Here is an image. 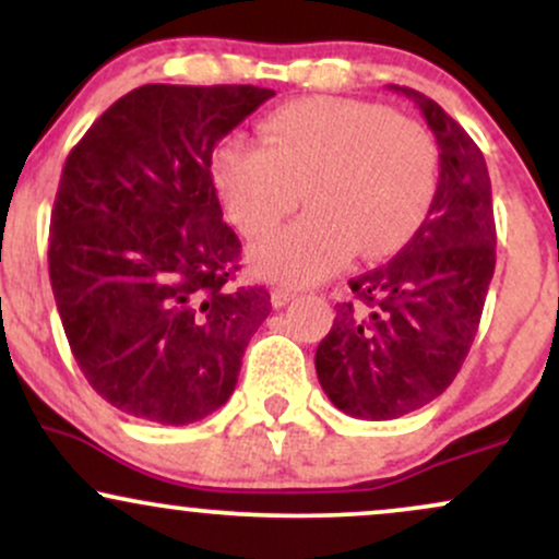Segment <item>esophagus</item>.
<instances>
[{"label":"esophagus","instance_id":"34e87169","mask_svg":"<svg viewBox=\"0 0 559 559\" xmlns=\"http://www.w3.org/2000/svg\"><path fill=\"white\" fill-rule=\"evenodd\" d=\"M294 297H297V294L292 292V288H273V294H271V301H273V307H286L288 301H292Z\"/></svg>","mask_w":559,"mask_h":559}]
</instances>
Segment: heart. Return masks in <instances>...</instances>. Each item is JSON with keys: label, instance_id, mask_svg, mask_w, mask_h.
<instances>
[{"label": "heart", "instance_id": "b5f03b06", "mask_svg": "<svg viewBox=\"0 0 559 559\" xmlns=\"http://www.w3.org/2000/svg\"><path fill=\"white\" fill-rule=\"evenodd\" d=\"M223 210L243 236L273 230L299 207L310 213L249 252L267 278L312 284L360 249L381 260L415 239L439 189L431 133L386 107L310 96L275 107L260 144L228 139L210 157Z\"/></svg>", "mask_w": 559, "mask_h": 559}]
</instances>
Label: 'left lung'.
<instances>
[{"instance_id": "1", "label": "left lung", "mask_w": 559, "mask_h": 559, "mask_svg": "<svg viewBox=\"0 0 559 559\" xmlns=\"http://www.w3.org/2000/svg\"><path fill=\"white\" fill-rule=\"evenodd\" d=\"M436 146L439 189L415 239L396 258L349 281L316 370L325 396L352 418L391 420L447 391L463 368L497 265L491 181L465 128L407 86Z\"/></svg>"}]
</instances>
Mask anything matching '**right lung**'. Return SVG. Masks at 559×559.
I'll return each mask as SVG.
<instances>
[{
    "label": "right lung",
    "mask_w": 559,
    "mask_h": 559,
    "mask_svg": "<svg viewBox=\"0 0 559 559\" xmlns=\"http://www.w3.org/2000/svg\"><path fill=\"white\" fill-rule=\"evenodd\" d=\"M273 94L146 83L66 159L49 278L75 362L120 413L189 426L234 394L273 307L262 286H228L241 241L223 223L210 157Z\"/></svg>",
    "instance_id": "1"
}]
</instances>
